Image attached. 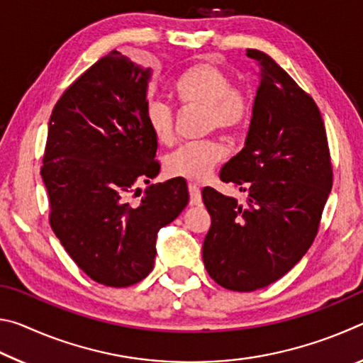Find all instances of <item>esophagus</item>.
<instances>
[{"mask_svg":"<svg viewBox=\"0 0 363 363\" xmlns=\"http://www.w3.org/2000/svg\"><path fill=\"white\" fill-rule=\"evenodd\" d=\"M189 192H190V205H201L200 187L196 186V184H189Z\"/></svg>","mask_w":363,"mask_h":363,"instance_id":"esophagus-1","label":"esophagus"}]
</instances>
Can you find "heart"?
<instances>
[{"label":"heart","mask_w":363,"mask_h":363,"mask_svg":"<svg viewBox=\"0 0 363 363\" xmlns=\"http://www.w3.org/2000/svg\"><path fill=\"white\" fill-rule=\"evenodd\" d=\"M171 96L181 107H203V128L235 134L245 128L251 115V99L230 77L211 62H196L184 69L171 84ZM145 121L160 144L171 145L176 139L173 108L163 102H150ZM225 157V147L216 139L179 147L167 158L169 174L187 179H206Z\"/></svg>","instance_id":"obj_1"}]
</instances>
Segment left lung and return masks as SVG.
<instances>
[{"label": "left lung", "mask_w": 363, "mask_h": 363, "mask_svg": "<svg viewBox=\"0 0 363 363\" xmlns=\"http://www.w3.org/2000/svg\"><path fill=\"white\" fill-rule=\"evenodd\" d=\"M261 67L245 147L220 169L223 182L248 194L247 203L201 190L211 216L203 242L210 277L232 291L274 284L301 261L320 225L333 186L325 125L314 99L257 49Z\"/></svg>", "instance_id": "obj_1"}]
</instances>
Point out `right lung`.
I'll list each match as a JSON object with an SVG mask.
<instances>
[{
  "label": "right lung",
  "mask_w": 363,
  "mask_h": 363,
  "mask_svg": "<svg viewBox=\"0 0 363 363\" xmlns=\"http://www.w3.org/2000/svg\"><path fill=\"white\" fill-rule=\"evenodd\" d=\"M149 78L150 69L108 52L64 91L49 118L41 167L49 224L77 266L106 286L145 279L158 230L189 203L182 177L152 184L138 205L128 200L160 173L145 121Z\"/></svg>",
  "instance_id": "1"
}]
</instances>
